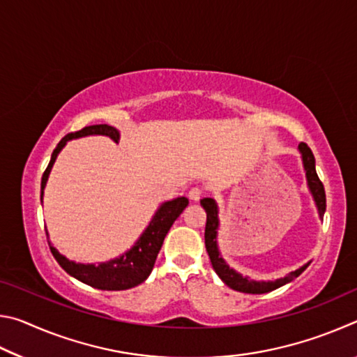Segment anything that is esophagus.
Masks as SVG:
<instances>
[{
	"mask_svg": "<svg viewBox=\"0 0 357 357\" xmlns=\"http://www.w3.org/2000/svg\"><path fill=\"white\" fill-rule=\"evenodd\" d=\"M202 197H203V189H200V187H192L189 190V198L192 202H200Z\"/></svg>",
	"mask_w": 357,
	"mask_h": 357,
	"instance_id": "1",
	"label": "esophagus"
}]
</instances>
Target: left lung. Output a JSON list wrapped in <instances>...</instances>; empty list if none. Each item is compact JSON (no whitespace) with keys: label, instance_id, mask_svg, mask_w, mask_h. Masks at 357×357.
<instances>
[{"label":"left lung","instance_id":"left-lung-1","mask_svg":"<svg viewBox=\"0 0 357 357\" xmlns=\"http://www.w3.org/2000/svg\"><path fill=\"white\" fill-rule=\"evenodd\" d=\"M299 153L302 157V165H304L307 187H309L313 202H315L319 219H323L324 211H326V193H324L323 183L319 181L317 170H315V157H313L310 148L307 146L305 143L299 144ZM200 203H202L203 209L206 211L204 244H206V250H208V255L211 259V264H213L215 274L220 277V280L231 289H236V291H241V293H249V294L269 293V291H273V289L280 288L283 285H287V283H289L291 280H294L296 277L304 273V271L307 269V266L310 264V261L305 263L304 266H301L299 269L291 271V273L287 274L285 277H280V279H277V280H268V282L252 280L250 277L239 274L238 271L229 268V266L225 263V259H223L220 255L219 244H217V234H219V227H220L219 206H217V202L214 200V198H203Z\"/></svg>","mask_w":357,"mask_h":357}]
</instances>
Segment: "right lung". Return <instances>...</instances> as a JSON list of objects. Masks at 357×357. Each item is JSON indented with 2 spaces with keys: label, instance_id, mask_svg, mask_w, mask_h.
Masks as SVG:
<instances>
[{
  "label": "right lung",
  "instance_id": "obj_1",
  "mask_svg": "<svg viewBox=\"0 0 357 357\" xmlns=\"http://www.w3.org/2000/svg\"><path fill=\"white\" fill-rule=\"evenodd\" d=\"M89 135H104L112 138L114 143L119 142V130L108 124L88 126V128H84L82 130L72 132V134L66 135L63 140L58 143L55 151H53L50 164H48L47 170L42 174L40 202L42 197H44V189L47 185L48 176H50L53 164H55L56 157L66 146V143L74 140V138ZM187 204H189V200H187L185 197H178L174 198V200L162 203L160 206L157 208L153 219L148 223V227L144 228L142 236L137 239V243L132 245L128 252H124L123 255L108 259V261L104 263H75L61 255V253L52 245L50 241H48V245H50L53 257H55V259L66 273L75 277L77 280L86 283L89 287L98 289H107V291H121V289L134 288L137 285H140L142 282H144L149 277L151 271L154 268L157 253H159L162 244H164L168 229L172 228L173 222L176 220L181 213L187 208ZM45 233L48 239V231Z\"/></svg>",
  "mask_w": 357,
  "mask_h": 357
}]
</instances>
